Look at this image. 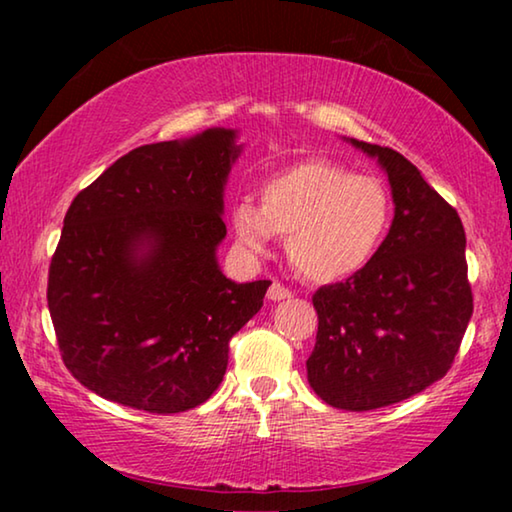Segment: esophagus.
I'll list each match as a JSON object with an SVG mask.
<instances>
[{
  "instance_id": "esophagus-1",
  "label": "esophagus",
  "mask_w": 512,
  "mask_h": 512,
  "mask_svg": "<svg viewBox=\"0 0 512 512\" xmlns=\"http://www.w3.org/2000/svg\"><path fill=\"white\" fill-rule=\"evenodd\" d=\"M287 298H291V291H289L287 287H284V284L273 282L271 287H268V300L280 302V300H287Z\"/></svg>"
}]
</instances>
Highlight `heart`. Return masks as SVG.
I'll return each instance as SVG.
<instances>
[{
  "mask_svg": "<svg viewBox=\"0 0 512 512\" xmlns=\"http://www.w3.org/2000/svg\"><path fill=\"white\" fill-rule=\"evenodd\" d=\"M237 244L262 257L277 235L287 255L314 282H339L366 268L391 228V196L381 180L339 162L309 158L262 178L259 205L232 207Z\"/></svg>",
  "mask_w": 512,
  "mask_h": 512,
  "instance_id": "heart-1",
  "label": "heart"
}]
</instances>
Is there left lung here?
Wrapping results in <instances>:
<instances>
[{
    "mask_svg": "<svg viewBox=\"0 0 512 512\" xmlns=\"http://www.w3.org/2000/svg\"><path fill=\"white\" fill-rule=\"evenodd\" d=\"M388 176L395 216L375 259L314 293L318 334L307 379L320 400L372 411L443 379L472 318L461 216L415 164L348 137Z\"/></svg>",
    "mask_w": 512,
    "mask_h": 512,
    "instance_id": "obj_1",
    "label": "left lung"
}]
</instances>
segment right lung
Listing matches in <instances>:
<instances>
[{
	"instance_id": "obj_1",
	"label": "right lung",
	"mask_w": 512,
	"mask_h": 512,
	"mask_svg": "<svg viewBox=\"0 0 512 512\" xmlns=\"http://www.w3.org/2000/svg\"><path fill=\"white\" fill-rule=\"evenodd\" d=\"M237 137L207 128L140 146L69 205L47 302L65 366L92 393L180 413L223 381L230 339L271 287L232 282L216 259Z\"/></svg>"
}]
</instances>
